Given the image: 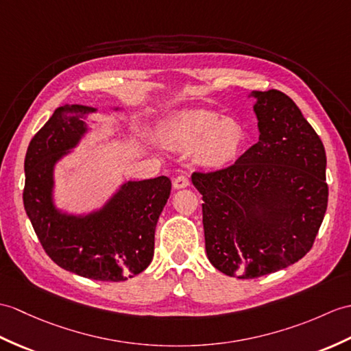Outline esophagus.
<instances>
[{
  "label": "esophagus",
  "instance_id": "1",
  "mask_svg": "<svg viewBox=\"0 0 351 351\" xmlns=\"http://www.w3.org/2000/svg\"><path fill=\"white\" fill-rule=\"evenodd\" d=\"M189 185H190V179L186 178V176L181 175V176L175 178V181H173V189H175V190L185 189V186H189Z\"/></svg>",
  "mask_w": 351,
  "mask_h": 351
}]
</instances>
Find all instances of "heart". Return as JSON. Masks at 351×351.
<instances>
[{
	"instance_id": "heart-1",
	"label": "heart",
	"mask_w": 351,
	"mask_h": 351,
	"mask_svg": "<svg viewBox=\"0 0 351 351\" xmlns=\"http://www.w3.org/2000/svg\"><path fill=\"white\" fill-rule=\"evenodd\" d=\"M158 137L170 149L194 148V158L200 166L219 169L238 158L245 132L232 118L209 110H190L165 122L158 128Z\"/></svg>"
}]
</instances>
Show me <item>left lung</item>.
Returning a JSON list of instances; mask_svg holds the SVG:
<instances>
[{"label":"left lung","instance_id":"left-lung-1","mask_svg":"<svg viewBox=\"0 0 351 351\" xmlns=\"http://www.w3.org/2000/svg\"><path fill=\"white\" fill-rule=\"evenodd\" d=\"M258 142L233 166L193 173L209 262L229 276L272 274L311 250L328 208L326 152L289 95L251 91Z\"/></svg>","mask_w":351,"mask_h":351}]
</instances>
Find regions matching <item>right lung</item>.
I'll return each mask as SVG.
<instances>
[{"label": "right lung", "mask_w": 351, "mask_h": 351, "mask_svg": "<svg viewBox=\"0 0 351 351\" xmlns=\"http://www.w3.org/2000/svg\"><path fill=\"white\" fill-rule=\"evenodd\" d=\"M94 113L97 109L89 106H60L32 137L23 165V206L56 265L85 278L118 282L149 266L172 182L167 176L122 182L100 208L84 214L56 206L55 167L93 132Z\"/></svg>", "instance_id": "1"}]
</instances>
